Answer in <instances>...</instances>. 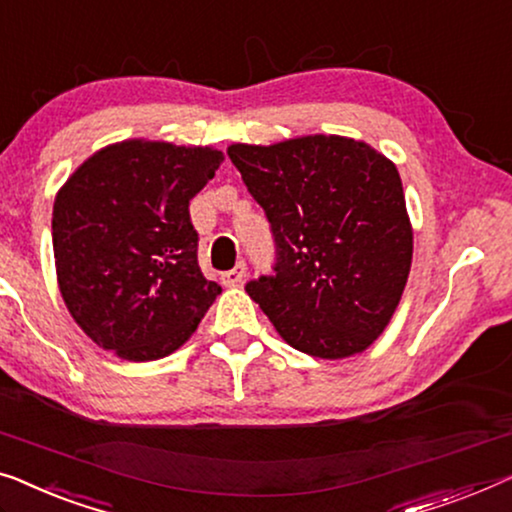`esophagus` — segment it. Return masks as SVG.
Masks as SVG:
<instances>
[{"instance_id": "esophagus-1", "label": "esophagus", "mask_w": 512, "mask_h": 512, "mask_svg": "<svg viewBox=\"0 0 512 512\" xmlns=\"http://www.w3.org/2000/svg\"><path fill=\"white\" fill-rule=\"evenodd\" d=\"M244 277H247V265L240 261L235 268L221 274V281H224V286H238V284H242Z\"/></svg>"}]
</instances>
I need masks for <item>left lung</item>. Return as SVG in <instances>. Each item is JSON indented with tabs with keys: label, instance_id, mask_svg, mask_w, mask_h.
<instances>
[{
	"label": "left lung",
	"instance_id": "8db88e82",
	"mask_svg": "<svg viewBox=\"0 0 512 512\" xmlns=\"http://www.w3.org/2000/svg\"><path fill=\"white\" fill-rule=\"evenodd\" d=\"M228 157L274 240V274L249 281V298L302 353L337 360L365 351L390 323L411 270L395 164L342 136L238 143Z\"/></svg>",
	"mask_w": 512,
	"mask_h": 512
}]
</instances>
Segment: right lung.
Returning <instances> with one entry per match:
<instances>
[{
    "instance_id": "add662e5",
    "label": "right lung",
    "mask_w": 512,
    "mask_h": 512,
    "mask_svg": "<svg viewBox=\"0 0 512 512\" xmlns=\"http://www.w3.org/2000/svg\"><path fill=\"white\" fill-rule=\"evenodd\" d=\"M224 154L161 140L108 145L55 198L53 249L66 309L96 346L166 358L221 293L198 268L189 201Z\"/></svg>"
}]
</instances>
